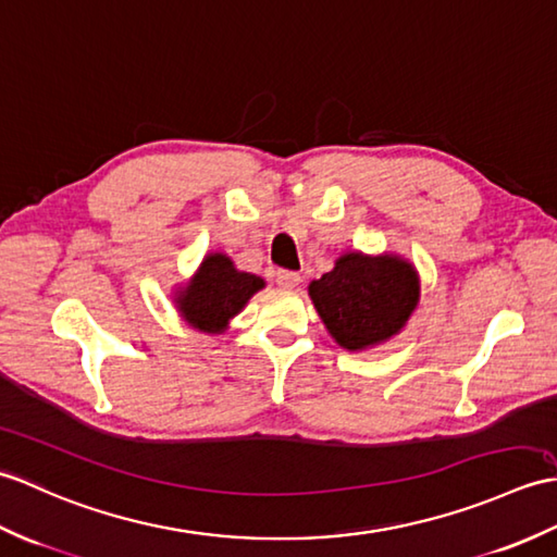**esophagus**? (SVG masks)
Instances as JSON below:
<instances>
[{"label": "esophagus", "mask_w": 557, "mask_h": 557, "mask_svg": "<svg viewBox=\"0 0 557 557\" xmlns=\"http://www.w3.org/2000/svg\"><path fill=\"white\" fill-rule=\"evenodd\" d=\"M276 283L281 288H295L300 283V274L298 271H276Z\"/></svg>", "instance_id": "esophagus-1"}]
</instances>
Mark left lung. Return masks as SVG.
Here are the masks:
<instances>
[{
  "mask_svg": "<svg viewBox=\"0 0 557 557\" xmlns=\"http://www.w3.org/2000/svg\"><path fill=\"white\" fill-rule=\"evenodd\" d=\"M419 274L395 252H343L329 274L310 283L312 305L329 336L350 352L398 336L419 305Z\"/></svg>",
  "mask_w": 557,
  "mask_h": 557,
  "instance_id": "1",
  "label": "left lung"
}]
</instances>
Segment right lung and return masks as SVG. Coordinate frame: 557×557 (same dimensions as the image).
<instances>
[{
    "instance_id": "add662e5",
    "label": "right lung",
    "mask_w": 557,
    "mask_h": 557,
    "mask_svg": "<svg viewBox=\"0 0 557 557\" xmlns=\"http://www.w3.org/2000/svg\"><path fill=\"white\" fill-rule=\"evenodd\" d=\"M267 286L262 276L240 271L224 252H209L188 283L176 288L174 305L185 324L219 336L247 300Z\"/></svg>"
}]
</instances>
